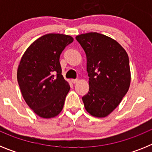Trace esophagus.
Instances as JSON below:
<instances>
[{"label": "esophagus", "mask_w": 152, "mask_h": 152, "mask_svg": "<svg viewBox=\"0 0 152 152\" xmlns=\"http://www.w3.org/2000/svg\"><path fill=\"white\" fill-rule=\"evenodd\" d=\"M77 81H78V80H77V79H72V82L74 84H77Z\"/></svg>", "instance_id": "1"}]
</instances>
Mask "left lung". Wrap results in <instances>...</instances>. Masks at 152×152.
Masks as SVG:
<instances>
[{"label":"left lung","mask_w":152,"mask_h":152,"mask_svg":"<svg viewBox=\"0 0 152 152\" xmlns=\"http://www.w3.org/2000/svg\"><path fill=\"white\" fill-rule=\"evenodd\" d=\"M87 56L89 91L84 107L95 117H105L118 107L129 88V60L116 40L97 33L76 36Z\"/></svg>","instance_id":"left-lung-1"}]
</instances>
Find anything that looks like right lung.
Instances as JSON below:
<instances>
[{
  "label": "right lung",
  "instance_id": "add662e5",
  "mask_svg": "<svg viewBox=\"0 0 152 152\" xmlns=\"http://www.w3.org/2000/svg\"><path fill=\"white\" fill-rule=\"evenodd\" d=\"M73 40L68 35H44L21 58L17 81L27 105L40 117H55L62 110L70 86L61 75L59 58Z\"/></svg>",
  "mask_w": 152,
  "mask_h": 152
}]
</instances>
